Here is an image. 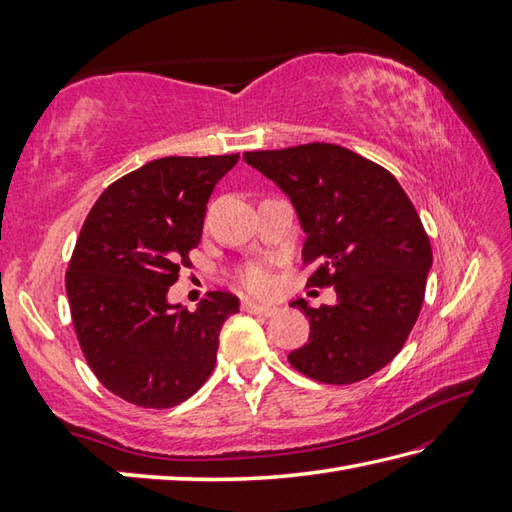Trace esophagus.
<instances>
[{"mask_svg": "<svg viewBox=\"0 0 512 512\" xmlns=\"http://www.w3.org/2000/svg\"><path fill=\"white\" fill-rule=\"evenodd\" d=\"M242 310L248 314H259V317H273L277 312L275 306H266V303H255V301H244Z\"/></svg>", "mask_w": 512, "mask_h": 512, "instance_id": "esophagus-1", "label": "esophagus"}]
</instances>
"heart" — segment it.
Wrapping results in <instances>:
<instances>
[{"instance_id": "1", "label": "heart", "mask_w": 512, "mask_h": 512, "mask_svg": "<svg viewBox=\"0 0 512 512\" xmlns=\"http://www.w3.org/2000/svg\"><path fill=\"white\" fill-rule=\"evenodd\" d=\"M239 284H242L244 290L253 292V295H266V292L273 290L275 277L273 270H270L266 264H248L242 270H239Z\"/></svg>"}]
</instances>
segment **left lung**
I'll list each match as a JSON object with an SVG mask.
<instances>
[{
	"instance_id": "obj_1",
	"label": "left lung",
	"mask_w": 512,
	"mask_h": 512,
	"mask_svg": "<svg viewBox=\"0 0 512 512\" xmlns=\"http://www.w3.org/2000/svg\"><path fill=\"white\" fill-rule=\"evenodd\" d=\"M244 162L284 191L306 231L308 286H334V306L310 308L308 343L290 365L328 385H352L383 369L418 321L433 262L429 235L398 180L341 145L308 143L246 151Z\"/></svg>"
}]
</instances>
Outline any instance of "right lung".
<instances>
[{"mask_svg": "<svg viewBox=\"0 0 512 512\" xmlns=\"http://www.w3.org/2000/svg\"><path fill=\"white\" fill-rule=\"evenodd\" d=\"M237 160H151L110 184L85 217L65 273L74 332L101 385L132 405L176 407L213 372L239 299L215 290L189 312L167 292L191 266L206 202Z\"/></svg>", "mask_w": 512, "mask_h": 512, "instance_id": "obj_1", "label": "right lung"}]
</instances>
